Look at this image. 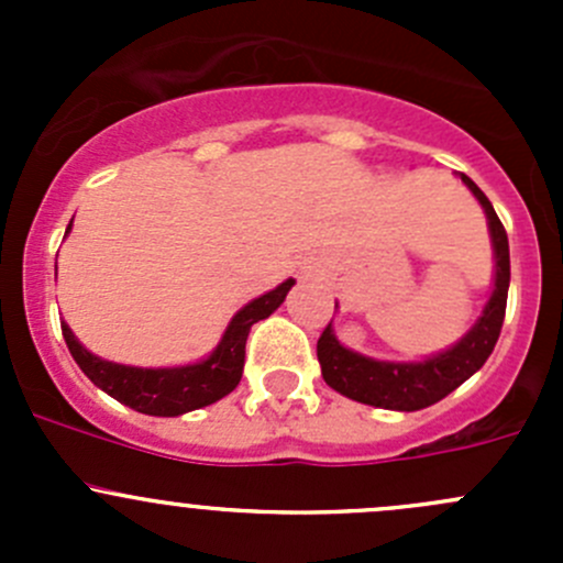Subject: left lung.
Instances as JSON below:
<instances>
[{"label":"left lung","mask_w":563,"mask_h":563,"mask_svg":"<svg viewBox=\"0 0 563 563\" xmlns=\"http://www.w3.org/2000/svg\"><path fill=\"white\" fill-rule=\"evenodd\" d=\"M460 179L465 181V187L474 192V198L485 209L493 253H496V280H493V294L487 299L485 310H482L474 327L452 349L428 356L422 362H384L356 354V351L345 349L334 338L332 321H329L321 338H318L316 351L318 362H321L323 382L334 391H340V395L351 397L356 402H365V406L389 408V411H419V408H428L433 402L444 400L460 384L468 382L485 365L493 349H496L504 313H507L509 240L485 192L465 174H460Z\"/></svg>","instance_id":"obj_1"}]
</instances>
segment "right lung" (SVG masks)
<instances>
[{"instance_id":"1","label":"right lung","mask_w":563,"mask_h":563,"mask_svg":"<svg viewBox=\"0 0 563 563\" xmlns=\"http://www.w3.org/2000/svg\"><path fill=\"white\" fill-rule=\"evenodd\" d=\"M73 225V220H70ZM67 225L65 236L70 234ZM294 280L288 277L277 288L266 291L264 297L253 299L240 310L231 323L225 327L223 338H220L218 349L207 356V360L196 362V365H179V367H130L117 365L95 356L92 351L84 349L73 329L62 323V334L70 349L73 360L81 367L84 376L111 395L113 400L124 402L133 411L150 413V417H179V413L196 411V408L212 406L220 397L236 389L242 378V367H245V343L250 327L261 318H269L283 305L286 294L291 291Z\"/></svg>"}]
</instances>
